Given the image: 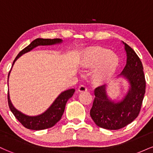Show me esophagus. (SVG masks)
Returning a JSON list of instances; mask_svg holds the SVG:
<instances>
[{
	"mask_svg": "<svg viewBox=\"0 0 153 153\" xmlns=\"http://www.w3.org/2000/svg\"><path fill=\"white\" fill-rule=\"evenodd\" d=\"M87 91V88L84 85H81L78 87V91L79 92H85Z\"/></svg>",
	"mask_w": 153,
	"mask_h": 153,
	"instance_id": "obj_1",
	"label": "esophagus"
}]
</instances>
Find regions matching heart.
<instances>
[{
    "label": "heart",
    "instance_id": "b5f03b06",
    "mask_svg": "<svg viewBox=\"0 0 153 153\" xmlns=\"http://www.w3.org/2000/svg\"><path fill=\"white\" fill-rule=\"evenodd\" d=\"M119 63L120 59L116 53L101 47H93L84 51L80 65L83 68L96 67L92 75L93 80L97 83H103L115 75Z\"/></svg>",
    "mask_w": 153,
    "mask_h": 153
}]
</instances>
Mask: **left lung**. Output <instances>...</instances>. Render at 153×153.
<instances>
[{"label":"left lung","instance_id":"obj_1","mask_svg":"<svg viewBox=\"0 0 153 153\" xmlns=\"http://www.w3.org/2000/svg\"><path fill=\"white\" fill-rule=\"evenodd\" d=\"M127 54V64L117 78H123L129 83V89L122 100H112L107 94L106 85L96 88L90 115L97 126L117 130L130 124L138 117L145 94L143 66L137 54L122 42Z\"/></svg>","mask_w":153,"mask_h":153}]
</instances>
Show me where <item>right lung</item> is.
Segmentation results:
<instances>
[{"mask_svg":"<svg viewBox=\"0 0 153 153\" xmlns=\"http://www.w3.org/2000/svg\"><path fill=\"white\" fill-rule=\"evenodd\" d=\"M62 42V40L61 39H53L42 38L36 39L34 41L31 42L30 45H28L24 50L19 52L15 58L14 61H13L12 67L13 66L17 59H19L24 54L32 50L35 47L38 46H46V45L47 46L48 45H57V44H61ZM11 69L8 73V82ZM74 92L75 89L73 88L63 91L56 98V99L52 103V105L45 112L37 116H29L24 114L22 111L16 109L13 106V103H11V101L10 99L9 91H8V106H9L10 111L15 116L16 118L18 119L19 122L24 127L29 129H32V130H42V129H48V128L53 127L56 123H57L60 120L61 117L64 113L67 101L73 96Z\"/></svg>","mask_w":153,"mask_h":153,"instance_id":"1","label":"right lung"}]
</instances>
